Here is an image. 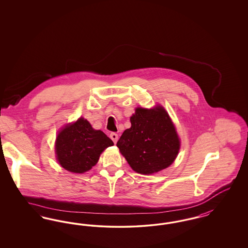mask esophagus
Returning <instances> with one entry per match:
<instances>
[{"label":"esophagus","instance_id":"1","mask_svg":"<svg viewBox=\"0 0 248 248\" xmlns=\"http://www.w3.org/2000/svg\"><path fill=\"white\" fill-rule=\"evenodd\" d=\"M109 138L111 139V140L114 142L115 144H116V142L118 140V135L116 134V133H111L110 134V136H109Z\"/></svg>","mask_w":248,"mask_h":248}]
</instances>
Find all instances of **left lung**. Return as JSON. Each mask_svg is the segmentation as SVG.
Masks as SVG:
<instances>
[{
	"label": "left lung",
	"instance_id": "left-lung-1",
	"mask_svg": "<svg viewBox=\"0 0 248 248\" xmlns=\"http://www.w3.org/2000/svg\"><path fill=\"white\" fill-rule=\"evenodd\" d=\"M130 122L131 127L123 133L117 147L134 171L150 175L175 161L180 142L163 107L138 108Z\"/></svg>",
	"mask_w": 248,
	"mask_h": 248
}]
</instances>
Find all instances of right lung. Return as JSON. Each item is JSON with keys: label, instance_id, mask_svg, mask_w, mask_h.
Masks as SVG:
<instances>
[{"label": "right lung", "instance_id": "add662e5", "mask_svg": "<svg viewBox=\"0 0 248 248\" xmlns=\"http://www.w3.org/2000/svg\"><path fill=\"white\" fill-rule=\"evenodd\" d=\"M113 142L100 130L93 129L87 120L80 118L58 135L56 154L59 164L73 173H83L94 166L100 154Z\"/></svg>", "mask_w": 248, "mask_h": 248}]
</instances>
